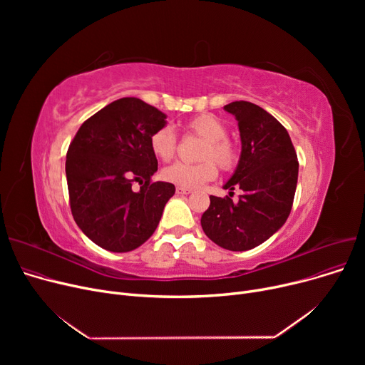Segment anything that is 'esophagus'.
I'll list each match as a JSON object with an SVG mask.
<instances>
[{"label": "esophagus", "mask_w": 365, "mask_h": 365, "mask_svg": "<svg viewBox=\"0 0 365 365\" xmlns=\"http://www.w3.org/2000/svg\"><path fill=\"white\" fill-rule=\"evenodd\" d=\"M176 192H178L179 195H187V194L192 192V190L187 189V187H182V186H178V187H176Z\"/></svg>", "instance_id": "esophagus-1"}]
</instances>
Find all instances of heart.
<instances>
[{
	"label": "heart",
	"instance_id": "heart-1",
	"mask_svg": "<svg viewBox=\"0 0 365 365\" xmlns=\"http://www.w3.org/2000/svg\"><path fill=\"white\" fill-rule=\"evenodd\" d=\"M187 134H195L204 140L200 152L198 164L176 163L164 168L163 176L165 180L179 185L182 187L194 189L217 178V161L223 170H232L240 160V150L237 145L226 138V125L212 113L195 115L185 124ZM149 146L153 155L158 160L168 163L176 155L178 139L170 127L158 128L152 133Z\"/></svg>",
	"mask_w": 365,
	"mask_h": 365
}]
</instances>
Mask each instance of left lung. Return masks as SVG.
I'll return each mask as SVG.
<instances>
[{
    "mask_svg": "<svg viewBox=\"0 0 365 365\" xmlns=\"http://www.w3.org/2000/svg\"><path fill=\"white\" fill-rule=\"evenodd\" d=\"M241 134L238 167L223 187L229 197L210 195L201 217L205 235L231 252H245L272 237L289 217L297 186L299 161L289 131L269 112L245 101L225 106ZM243 190L232 201L233 189Z\"/></svg>",
    "mask_w": 365,
    "mask_h": 365,
    "instance_id": "obj_1",
    "label": "left lung"
}]
</instances>
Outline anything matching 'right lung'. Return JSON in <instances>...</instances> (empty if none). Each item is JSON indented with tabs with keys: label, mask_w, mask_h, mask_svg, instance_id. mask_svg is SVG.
Here are the masks:
<instances>
[{
	"label": "right lung",
	"mask_w": 365,
	"mask_h": 365,
	"mask_svg": "<svg viewBox=\"0 0 365 365\" xmlns=\"http://www.w3.org/2000/svg\"><path fill=\"white\" fill-rule=\"evenodd\" d=\"M165 115L138 98H123L96 112L66 152L69 205L75 223L113 253L142 245L160 223L175 185L152 182L158 170L149 139ZM141 189L134 191L132 185Z\"/></svg>",
	"instance_id": "right-lung-1"
}]
</instances>
